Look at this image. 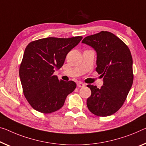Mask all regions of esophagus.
<instances>
[{
  "label": "esophagus",
  "mask_w": 146,
  "mask_h": 146,
  "mask_svg": "<svg viewBox=\"0 0 146 146\" xmlns=\"http://www.w3.org/2000/svg\"><path fill=\"white\" fill-rule=\"evenodd\" d=\"M77 86H78V87H83L85 86V84H84V83L80 82L77 84Z\"/></svg>",
  "instance_id": "obj_1"
}]
</instances>
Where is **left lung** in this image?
Instances as JSON below:
<instances>
[{"instance_id": "8db88e82", "label": "left lung", "mask_w": 146, "mask_h": 146, "mask_svg": "<svg viewBox=\"0 0 146 146\" xmlns=\"http://www.w3.org/2000/svg\"><path fill=\"white\" fill-rule=\"evenodd\" d=\"M82 42L96 51V71L101 74L104 82L100 89L87 85L91 91L87 108L99 117L111 115L121 108L133 85L131 51L121 40L108 31L87 36Z\"/></svg>"}]
</instances>
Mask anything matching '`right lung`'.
Returning <instances> with one entry per match:
<instances>
[{
    "instance_id": "right-lung-1",
    "label": "right lung",
    "mask_w": 146,
    "mask_h": 146,
    "mask_svg": "<svg viewBox=\"0 0 146 146\" xmlns=\"http://www.w3.org/2000/svg\"><path fill=\"white\" fill-rule=\"evenodd\" d=\"M82 38L49 37L27 46L19 74L24 95L36 111L43 113L57 111L76 89L74 82L59 80L53 72L63 65L66 55Z\"/></svg>"
}]
</instances>
